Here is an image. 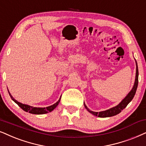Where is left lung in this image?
I'll use <instances>...</instances> for the list:
<instances>
[{
  "label": "left lung",
  "mask_w": 146,
  "mask_h": 146,
  "mask_svg": "<svg viewBox=\"0 0 146 146\" xmlns=\"http://www.w3.org/2000/svg\"><path fill=\"white\" fill-rule=\"evenodd\" d=\"M136 62V75H135V80L134 86L133 87L132 90L129 92V93L127 95V96L124 99L121 101V102L119 103L117 106L113 107V108H110V109L104 110V111H101V112H94L90 110L88 107L86 106V105L85 104L84 106L85 108H86L88 112H90V113H92L94 115L96 116V117H102V118H105V117H112V116L117 115L120 112H121V110H123L124 108L126 107L127 105H128L129 103L132 100V99L133 98L135 94L136 90H137V86H138V75H139V72H138V67H137V61L135 60Z\"/></svg>",
  "instance_id": "8db88e82"
}]
</instances>
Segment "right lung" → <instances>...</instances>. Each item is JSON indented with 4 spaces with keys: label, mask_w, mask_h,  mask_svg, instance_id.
Returning <instances> with one entry per match:
<instances>
[{
    "label": "right lung",
    "mask_w": 146,
    "mask_h": 146,
    "mask_svg": "<svg viewBox=\"0 0 146 146\" xmlns=\"http://www.w3.org/2000/svg\"><path fill=\"white\" fill-rule=\"evenodd\" d=\"M9 95H10V97L11 98V99L13 100L14 102L20 107V108H22L24 111L28 112H29V113L35 114H46V113H48V112H49L52 111V110H54L57 106H58V104H59L60 98H61V96H60L59 100H58L57 101L55 104L52 105V106L46 107V108H37V107L31 106H29V105L24 104H22V103H21V102H18V101H17L15 99L13 98V97L12 96L10 92H9Z\"/></svg>",
    "instance_id": "right-lung-1"
}]
</instances>
